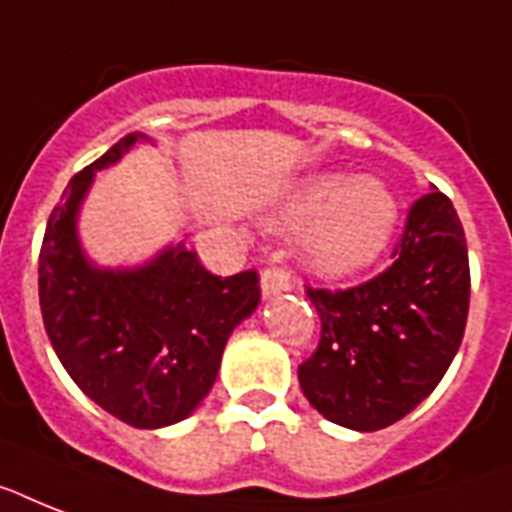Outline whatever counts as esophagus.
Segmentation results:
<instances>
[{
	"mask_svg": "<svg viewBox=\"0 0 512 512\" xmlns=\"http://www.w3.org/2000/svg\"><path fill=\"white\" fill-rule=\"evenodd\" d=\"M260 289H263L265 299H273L276 294L292 292L294 281L292 276L281 268H265L263 276H260Z\"/></svg>",
	"mask_w": 512,
	"mask_h": 512,
	"instance_id": "34e87169",
	"label": "esophagus"
}]
</instances>
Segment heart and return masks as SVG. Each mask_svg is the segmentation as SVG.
Returning a JSON list of instances; mask_svg holds the SVG:
<instances>
[{
  "label": "heart",
  "mask_w": 512,
  "mask_h": 512,
  "mask_svg": "<svg viewBox=\"0 0 512 512\" xmlns=\"http://www.w3.org/2000/svg\"><path fill=\"white\" fill-rule=\"evenodd\" d=\"M284 228H305L302 260L315 276H357L384 255L397 228V199L373 176L307 178L276 213Z\"/></svg>",
  "instance_id": "b5f03b06"
}]
</instances>
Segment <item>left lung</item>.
<instances>
[{
  "mask_svg": "<svg viewBox=\"0 0 512 512\" xmlns=\"http://www.w3.org/2000/svg\"><path fill=\"white\" fill-rule=\"evenodd\" d=\"M321 342L299 365L307 402L331 423L378 431L436 389L468 321L471 270L463 223L442 191L410 207L394 263L344 292L307 289Z\"/></svg>",
  "mask_w": 512,
  "mask_h": 512,
  "instance_id": "obj_1",
  "label": "left lung"
}]
</instances>
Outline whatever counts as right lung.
I'll return each mask as SVG.
<instances>
[{
	"instance_id": "1",
	"label": "right lung",
	"mask_w": 512,
	"mask_h": 512,
	"mask_svg": "<svg viewBox=\"0 0 512 512\" xmlns=\"http://www.w3.org/2000/svg\"><path fill=\"white\" fill-rule=\"evenodd\" d=\"M152 141L128 134L70 178L49 215L39 255V302L49 342L89 400L136 429L189 418L213 389L234 328L257 310L255 270L220 278L184 242L134 268L86 255L78 215L97 170Z\"/></svg>"
}]
</instances>
